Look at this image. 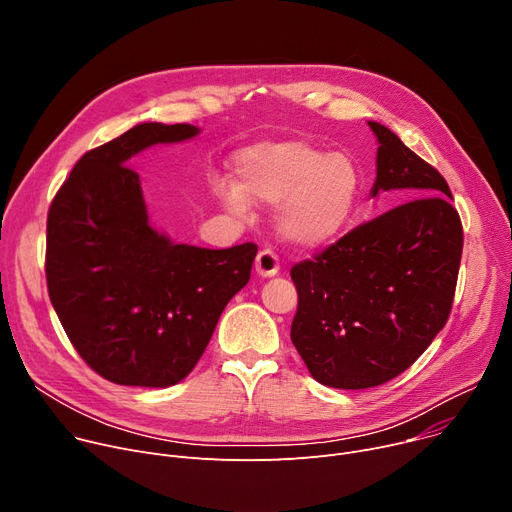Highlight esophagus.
I'll list each match as a JSON object with an SVG mask.
<instances>
[{
    "label": "esophagus",
    "instance_id": "34e87169",
    "mask_svg": "<svg viewBox=\"0 0 512 512\" xmlns=\"http://www.w3.org/2000/svg\"><path fill=\"white\" fill-rule=\"evenodd\" d=\"M255 269L261 277H273L277 271H280V259H277L275 251L263 249L255 259Z\"/></svg>",
    "mask_w": 512,
    "mask_h": 512
}]
</instances>
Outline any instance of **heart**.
<instances>
[{
  "label": "heart",
  "instance_id": "1",
  "mask_svg": "<svg viewBox=\"0 0 512 512\" xmlns=\"http://www.w3.org/2000/svg\"><path fill=\"white\" fill-rule=\"evenodd\" d=\"M239 190L224 188L222 200L237 212L247 202L277 206L280 228L298 245H322L339 237L353 218L361 175L345 153L288 138L243 151L237 159Z\"/></svg>",
  "mask_w": 512,
  "mask_h": 512
}]
</instances>
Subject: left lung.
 <instances>
[{"mask_svg": "<svg viewBox=\"0 0 512 512\" xmlns=\"http://www.w3.org/2000/svg\"><path fill=\"white\" fill-rule=\"evenodd\" d=\"M369 126L380 143L371 196L398 190L406 202L290 271L292 343L316 382L341 390L386 384L425 353L449 318L463 249L445 177L390 128Z\"/></svg>", "mask_w": 512, "mask_h": 512, "instance_id": "left-lung-1", "label": "left lung"}]
</instances>
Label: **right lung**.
I'll return each mask as SVG.
<instances>
[{"instance_id":"add662e5","label":"right lung","mask_w":512,"mask_h":512,"mask_svg":"<svg viewBox=\"0 0 512 512\" xmlns=\"http://www.w3.org/2000/svg\"><path fill=\"white\" fill-rule=\"evenodd\" d=\"M198 134L145 122L87 151L46 218V286L81 359L120 386L167 388L202 357L216 322L251 277L255 243L175 245L149 224L130 157Z\"/></svg>"}]
</instances>
